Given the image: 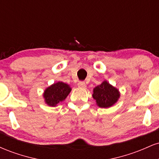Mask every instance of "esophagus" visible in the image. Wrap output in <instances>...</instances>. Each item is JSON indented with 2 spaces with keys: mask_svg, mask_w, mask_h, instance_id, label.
Wrapping results in <instances>:
<instances>
[{
  "mask_svg": "<svg viewBox=\"0 0 159 159\" xmlns=\"http://www.w3.org/2000/svg\"><path fill=\"white\" fill-rule=\"evenodd\" d=\"M78 86L79 87H86V84L84 81H79L78 84Z\"/></svg>",
  "mask_w": 159,
  "mask_h": 159,
  "instance_id": "34e87169",
  "label": "esophagus"
}]
</instances>
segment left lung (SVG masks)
<instances>
[{"mask_svg":"<svg viewBox=\"0 0 159 159\" xmlns=\"http://www.w3.org/2000/svg\"><path fill=\"white\" fill-rule=\"evenodd\" d=\"M93 97L96 99V104L100 107H109L112 106L120 97L117 89L111 86L107 81H104L93 90Z\"/></svg>","mask_w":159,"mask_h":159,"instance_id":"8db88e82","label":"left lung"}]
</instances>
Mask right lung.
Listing matches in <instances>:
<instances>
[{
    "label": "right lung",
    "mask_w": 159,
    "mask_h": 159,
    "mask_svg": "<svg viewBox=\"0 0 159 159\" xmlns=\"http://www.w3.org/2000/svg\"><path fill=\"white\" fill-rule=\"evenodd\" d=\"M71 91V88L66 84L57 82L50 86L44 93V98L49 106H55L57 104L63 101Z\"/></svg>",
    "instance_id": "1"
}]
</instances>
